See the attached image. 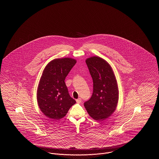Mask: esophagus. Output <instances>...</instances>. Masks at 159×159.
Segmentation results:
<instances>
[{"label":"esophagus","instance_id":"1","mask_svg":"<svg viewBox=\"0 0 159 159\" xmlns=\"http://www.w3.org/2000/svg\"><path fill=\"white\" fill-rule=\"evenodd\" d=\"M76 102H77V103L80 104V103L82 102V99L78 98L77 99H76Z\"/></svg>","mask_w":159,"mask_h":159}]
</instances>
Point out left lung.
<instances>
[{
  "label": "left lung",
  "instance_id": "1",
  "mask_svg": "<svg viewBox=\"0 0 159 159\" xmlns=\"http://www.w3.org/2000/svg\"><path fill=\"white\" fill-rule=\"evenodd\" d=\"M86 63L93 80V93L84 103L87 112L93 119L101 121L115 111L119 100L117 80L110 65L99 57L86 59Z\"/></svg>",
  "mask_w": 159,
  "mask_h": 159
}]
</instances>
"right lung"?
Masks as SVG:
<instances>
[{"label":"right lung","instance_id":"1","mask_svg":"<svg viewBox=\"0 0 159 159\" xmlns=\"http://www.w3.org/2000/svg\"><path fill=\"white\" fill-rule=\"evenodd\" d=\"M76 63L71 58L55 59L47 64L42 73L37 92L38 105L51 119H62L76 102L70 96L64 82Z\"/></svg>","mask_w":159,"mask_h":159}]
</instances>
